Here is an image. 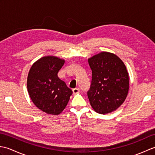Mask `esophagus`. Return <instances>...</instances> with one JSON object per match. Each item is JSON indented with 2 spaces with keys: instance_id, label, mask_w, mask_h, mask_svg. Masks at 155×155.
<instances>
[{
  "instance_id": "1",
  "label": "esophagus",
  "mask_w": 155,
  "mask_h": 155,
  "mask_svg": "<svg viewBox=\"0 0 155 155\" xmlns=\"http://www.w3.org/2000/svg\"><path fill=\"white\" fill-rule=\"evenodd\" d=\"M80 92V89L79 88H73V89H72V93H73V94H77V93H78Z\"/></svg>"
}]
</instances>
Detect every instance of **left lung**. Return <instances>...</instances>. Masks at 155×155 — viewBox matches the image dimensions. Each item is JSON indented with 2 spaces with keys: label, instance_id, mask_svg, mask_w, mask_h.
I'll return each instance as SVG.
<instances>
[{
  "label": "left lung",
  "instance_id": "obj_1",
  "mask_svg": "<svg viewBox=\"0 0 155 155\" xmlns=\"http://www.w3.org/2000/svg\"><path fill=\"white\" fill-rule=\"evenodd\" d=\"M92 81L87 95L94 110L107 114L123 104L129 90V77L126 66L113 53L101 52L88 59Z\"/></svg>",
  "mask_w": 155,
  "mask_h": 155
}]
</instances>
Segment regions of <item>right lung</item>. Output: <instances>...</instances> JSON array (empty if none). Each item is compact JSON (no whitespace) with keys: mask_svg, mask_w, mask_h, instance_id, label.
<instances>
[{"mask_svg":"<svg viewBox=\"0 0 155 155\" xmlns=\"http://www.w3.org/2000/svg\"><path fill=\"white\" fill-rule=\"evenodd\" d=\"M65 61L45 56L32 65L27 77V90L32 103L47 114L58 115L67 107L72 94L58 72Z\"/></svg>","mask_w":155,"mask_h":155,"instance_id":"obj_1","label":"right lung"}]
</instances>
